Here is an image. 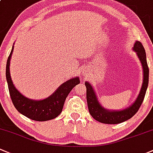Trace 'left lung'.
<instances>
[{
	"mask_svg": "<svg viewBox=\"0 0 153 153\" xmlns=\"http://www.w3.org/2000/svg\"><path fill=\"white\" fill-rule=\"evenodd\" d=\"M133 50L136 53L142 65L143 82L136 100L134 101V102H133L131 105L119 111L108 110L101 105L97 98L94 88L91 85V83L87 81L85 82L86 91H87L86 97H87L88 110L91 116L101 123L115 124L125 122L134 116L142 104L149 83V68L147 62V56H146L144 46L139 41L135 42Z\"/></svg>",
	"mask_w": 153,
	"mask_h": 153,
	"instance_id": "left-lung-1",
	"label": "left lung"
}]
</instances>
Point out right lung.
<instances>
[{"label":"right lung","mask_w":153,"mask_h":153,"mask_svg":"<svg viewBox=\"0 0 153 153\" xmlns=\"http://www.w3.org/2000/svg\"><path fill=\"white\" fill-rule=\"evenodd\" d=\"M13 49L14 45L6 62V77L14 106L19 113L34 121L44 122L57 117L62 111L66 97L74 87L80 82L79 77L76 76L67 80L61 84L52 94L43 100H34L27 98L15 88L11 78L9 66Z\"/></svg>","instance_id":"add662e5"}]
</instances>
